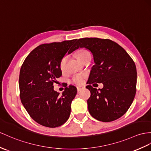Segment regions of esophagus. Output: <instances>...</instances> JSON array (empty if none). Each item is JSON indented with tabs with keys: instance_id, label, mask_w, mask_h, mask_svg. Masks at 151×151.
Returning <instances> with one entry per match:
<instances>
[{
	"instance_id": "34e87169",
	"label": "esophagus",
	"mask_w": 151,
	"mask_h": 151,
	"mask_svg": "<svg viewBox=\"0 0 151 151\" xmlns=\"http://www.w3.org/2000/svg\"><path fill=\"white\" fill-rule=\"evenodd\" d=\"M84 88V87L81 86H78V87H77V90H78V92H79L80 91H81L82 90H83Z\"/></svg>"
}]
</instances>
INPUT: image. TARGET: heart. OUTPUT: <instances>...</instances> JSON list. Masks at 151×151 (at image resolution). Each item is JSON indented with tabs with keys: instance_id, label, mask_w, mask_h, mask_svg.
Here are the masks:
<instances>
[{
	"instance_id": "b5f03b06",
	"label": "heart",
	"mask_w": 151,
	"mask_h": 151,
	"mask_svg": "<svg viewBox=\"0 0 151 151\" xmlns=\"http://www.w3.org/2000/svg\"><path fill=\"white\" fill-rule=\"evenodd\" d=\"M90 54L88 50L84 49H81L75 53V56L80 61L83 58L85 57L87 54ZM65 62V58L62 59V60L60 63V67L61 69H63ZM86 73H78L73 75L72 78V82L76 84H81L83 83L84 79L86 78Z\"/></svg>"
}]
</instances>
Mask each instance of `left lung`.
Returning <instances> with one entry per match:
<instances>
[{
	"label": "left lung",
	"mask_w": 151,
	"mask_h": 151,
	"mask_svg": "<svg viewBox=\"0 0 151 151\" xmlns=\"http://www.w3.org/2000/svg\"><path fill=\"white\" fill-rule=\"evenodd\" d=\"M86 48L92 53L91 68L86 88L90 91L88 108L93 118L104 122L119 119L127 112L137 91V72L133 60L118 43L109 39H79L75 49ZM101 83L102 89L91 84Z\"/></svg>",
	"instance_id": "8db88e82"
}]
</instances>
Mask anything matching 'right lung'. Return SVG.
I'll use <instances>...</instances> for the list:
<instances>
[{
    "label": "right lung",
    "instance_id": "obj_1",
    "mask_svg": "<svg viewBox=\"0 0 151 151\" xmlns=\"http://www.w3.org/2000/svg\"><path fill=\"white\" fill-rule=\"evenodd\" d=\"M76 40L40 45L31 51L22 65L21 102L31 118L42 126L59 127L69 118L77 88L70 85L60 95L54 90L53 84L61 76L60 63L65 54L76 50L73 45Z\"/></svg>",
    "mask_w": 151,
    "mask_h": 151
}]
</instances>
